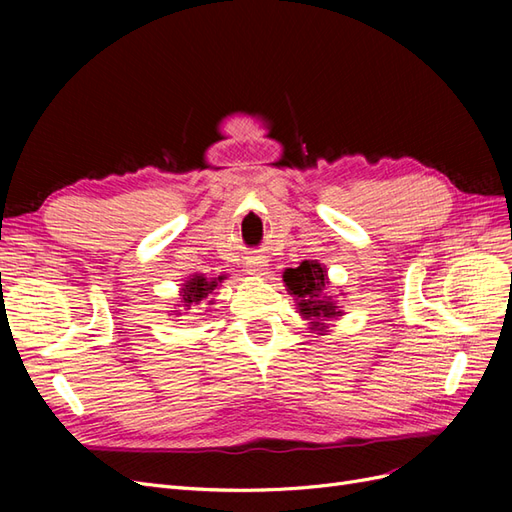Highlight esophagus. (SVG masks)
Instances as JSON below:
<instances>
[{
  "instance_id": "obj_1",
  "label": "esophagus",
  "mask_w": 512,
  "mask_h": 512,
  "mask_svg": "<svg viewBox=\"0 0 512 512\" xmlns=\"http://www.w3.org/2000/svg\"><path fill=\"white\" fill-rule=\"evenodd\" d=\"M247 267H250V275H262L267 271V260L265 258H260V256H254V258H250L247 260Z\"/></svg>"
}]
</instances>
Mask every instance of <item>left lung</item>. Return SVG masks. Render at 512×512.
<instances>
[{
  "label": "left lung",
  "mask_w": 512,
  "mask_h": 512,
  "mask_svg": "<svg viewBox=\"0 0 512 512\" xmlns=\"http://www.w3.org/2000/svg\"><path fill=\"white\" fill-rule=\"evenodd\" d=\"M284 284L288 294L297 303V312L301 318L309 322V329L318 335H327L339 316H344V309L339 307V294L329 292V273L327 267L320 265L318 260H303L297 269L284 271Z\"/></svg>",
  "instance_id": "1"
}]
</instances>
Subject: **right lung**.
I'll use <instances>...</instances> for the list:
<instances>
[{"label": "right lung", "mask_w": 512, "mask_h": 512, "mask_svg": "<svg viewBox=\"0 0 512 512\" xmlns=\"http://www.w3.org/2000/svg\"><path fill=\"white\" fill-rule=\"evenodd\" d=\"M226 280V275H218V277H207L205 273H194L190 275L185 284H181L179 288V305L181 309H173L175 314H168V316H181L183 309H192L196 305H213L215 299L207 301L209 294H215V288L218 284H222Z\"/></svg>", "instance_id": "1"}]
</instances>
